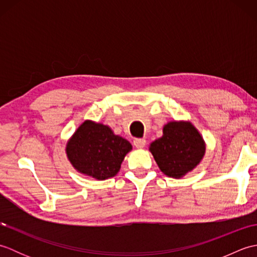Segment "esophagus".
Here are the masks:
<instances>
[{"mask_svg":"<svg viewBox=\"0 0 257 257\" xmlns=\"http://www.w3.org/2000/svg\"><path fill=\"white\" fill-rule=\"evenodd\" d=\"M134 146L136 147V148H138V149H143L144 147L146 146V139H144V138H136L134 140Z\"/></svg>","mask_w":257,"mask_h":257,"instance_id":"obj_1","label":"esophagus"}]
</instances>
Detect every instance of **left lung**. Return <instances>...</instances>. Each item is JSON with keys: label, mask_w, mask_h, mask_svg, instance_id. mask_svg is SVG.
<instances>
[{"label": "left lung", "mask_w": 257, "mask_h": 257, "mask_svg": "<svg viewBox=\"0 0 257 257\" xmlns=\"http://www.w3.org/2000/svg\"><path fill=\"white\" fill-rule=\"evenodd\" d=\"M150 151L163 173L180 178L199 165L205 146L193 124L172 121L163 127V136L150 145Z\"/></svg>", "instance_id": "8db88e82"}]
</instances>
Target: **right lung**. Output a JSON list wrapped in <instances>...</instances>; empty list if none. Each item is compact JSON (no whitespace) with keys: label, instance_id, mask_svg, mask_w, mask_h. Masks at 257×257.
I'll return each instance as SVG.
<instances>
[{"label":"right lung","instance_id":"right-lung-1","mask_svg":"<svg viewBox=\"0 0 257 257\" xmlns=\"http://www.w3.org/2000/svg\"><path fill=\"white\" fill-rule=\"evenodd\" d=\"M132 148L129 141L113 135L107 125L87 120L68 141L66 154L76 170L105 180L116 176Z\"/></svg>","mask_w":257,"mask_h":257}]
</instances>
